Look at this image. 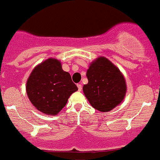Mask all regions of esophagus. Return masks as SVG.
<instances>
[{"label":"esophagus","mask_w":160,"mask_h":160,"mask_svg":"<svg viewBox=\"0 0 160 160\" xmlns=\"http://www.w3.org/2000/svg\"><path fill=\"white\" fill-rule=\"evenodd\" d=\"M77 87H78V90L79 91H81L82 90V85L80 84V83H78L77 84Z\"/></svg>","instance_id":"esophagus-1"}]
</instances>
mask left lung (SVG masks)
<instances>
[{"label":"left lung","instance_id":"obj_1","mask_svg":"<svg viewBox=\"0 0 160 160\" xmlns=\"http://www.w3.org/2000/svg\"><path fill=\"white\" fill-rule=\"evenodd\" d=\"M88 83L83 87L91 105L100 112H109L123 101L126 83L117 67L105 57H99L87 71Z\"/></svg>","mask_w":160,"mask_h":160}]
</instances>
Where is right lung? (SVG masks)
<instances>
[{"label": "right lung", "instance_id": "right-lung-1", "mask_svg": "<svg viewBox=\"0 0 160 160\" xmlns=\"http://www.w3.org/2000/svg\"><path fill=\"white\" fill-rule=\"evenodd\" d=\"M78 90L68 72L62 69L57 59L49 58L32 70L26 84L31 103L47 115H57L69 96Z\"/></svg>", "mask_w": 160, "mask_h": 160}]
</instances>
